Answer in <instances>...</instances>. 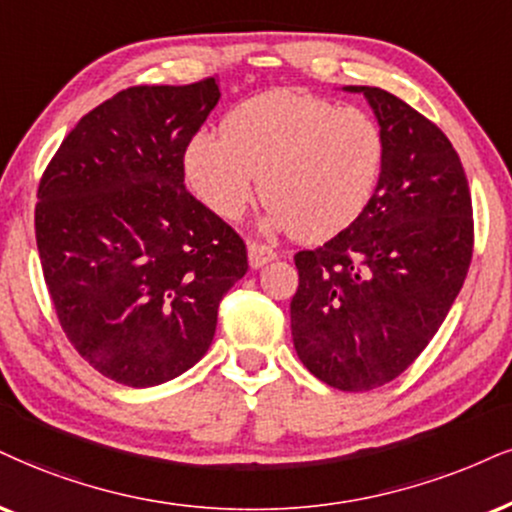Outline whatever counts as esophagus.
I'll return each instance as SVG.
<instances>
[{
	"mask_svg": "<svg viewBox=\"0 0 512 512\" xmlns=\"http://www.w3.org/2000/svg\"><path fill=\"white\" fill-rule=\"evenodd\" d=\"M249 266L254 268V270H258V268H263L266 266V263H270V261H275V251L270 249V246H266V244H256V242H251L249 244Z\"/></svg>",
	"mask_w": 512,
	"mask_h": 512,
	"instance_id": "34e87169",
	"label": "esophagus"
}]
</instances>
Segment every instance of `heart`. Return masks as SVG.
Segmentation results:
<instances>
[{
    "mask_svg": "<svg viewBox=\"0 0 512 512\" xmlns=\"http://www.w3.org/2000/svg\"><path fill=\"white\" fill-rule=\"evenodd\" d=\"M384 166V137L356 106L296 90L237 104L216 132H199L185 151V175L208 211L239 220L261 178L270 230L301 242L344 232L370 204Z\"/></svg>",
    "mask_w": 512,
    "mask_h": 512,
    "instance_id": "obj_1",
    "label": "heart"
}]
</instances>
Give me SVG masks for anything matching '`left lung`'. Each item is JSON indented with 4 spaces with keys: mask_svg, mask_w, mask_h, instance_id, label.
<instances>
[{
    "mask_svg": "<svg viewBox=\"0 0 512 512\" xmlns=\"http://www.w3.org/2000/svg\"><path fill=\"white\" fill-rule=\"evenodd\" d=\"M363 94L384 137L370 204L320 249L294 256L292 339L301 363L342 391L399 377L444 323L472 258V201L437 125L380 87Z\"/></svg>",
    "mask_w": 512,
    "mask_h": 512,
    "instance_id": "8db88e82",
    "label": "left lung"
}]
</instances>
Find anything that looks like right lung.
Returning a JSON list of instances; mask_svg holds the SVG:
<instances>
[{
  "label": "right lung",
  "instance_id": "add662e5",
  "mask_svg": "<svg viewBox=\"0 0 512 512\" xmlns=\"http://www.w3.org/2000/svg\"><path fill=\"white\" fill-rule=\"evenodd\" d=\"M216 78L130 87L80 118L44 170L35 237L59 323L111 380L156 387L197 365L246 268L230 225L185 189Z\"/></svg>",
  "mask_w": 512,
  "mask_h": 512
}]
</instances>
